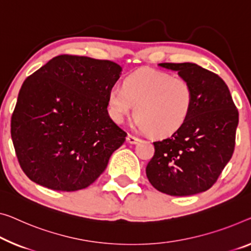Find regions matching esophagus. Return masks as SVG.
<instances>
[{"label": "esophagus", "mask_w": 251, "mask_h": 251, "mask_svg": "<svg viewBox=\"0 0 251 251\" xmlns=\"http://www.w3.org/2000/svg\"><path fill=\"white\" fill-rule=\"evenodd\" d=\"M126 141H128L129 144L134 145V144H137V142L139 141V138L132 136V134H128V137H126Z\"/></svg>", "instance_id": "obj_1"}]
</instances>
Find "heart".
<instances>
[{"instance_id":"b5f03b06","label":"heart","mask_w":251,"mask_h":251,"mask_svg":"<svg viewBox=\"0 0 251 251\" xmlns=\"http://www.w3.org/2000/svg\"><path fill=\"white\" fill-rule=\"evenodd\" d=\"M193 104V90L183 77L144 69L126 77L122 88L107 93L106 107L115 123H123L133 112L139 129L157 137L176 132L182 126Z\"/></svg>"}]
</instances>
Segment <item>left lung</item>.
Returning <instances> with one entry per match:
<instances>
[{
	"mask_svg": "<svg viewBox=\"0 0 251 251\" xmlns=\"http://www.w3.org/2000/svg\"><path fill=\"white\" fill-rule=\"evenodd\" d=\"M190 83L193 104L184 125L161 141L146 167L150 184L161 193L187 196L217 182L232 157L239 113L221 77L192 63H161Z\"/></svg>",
	"mask_w": 251,
	"mask_h": 251,
	"instance_id": "left-lung-1",
	"label": "left lung"
}]
</instances>
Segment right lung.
Instances as JSON below:
<instances>
[{
    "mask_svg": "<svg viewBox=\"0 0 251 251\" xmlns=\"http://www.w3.org/2000/svg\"><path fill=\"white\" fill-rule=\"evenodd\" d=\"M121 71L110 60L60 55L23 82L11 137L32 182L73 192L90 186L105 171L126 137L106 107Z\"/></svg>",
    "mask_w": 251,
    "mask_h": 251,
    "instance_id": "1",
    "label": "right lung"
}]
</instances>
